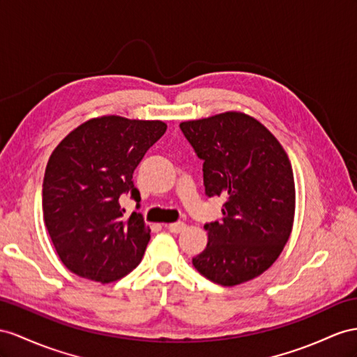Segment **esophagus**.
<instances>
[{
    "label": "esophagus",
    "mask_w": 357,
    "mask_h": 357,
    "mask_svg": "<svg viewBox=\"0 0 357 357\" xmlns=\"http://www.w3.org/2000/svg\"><path fill=\"white\" fill-rule=\"evenodd\" d=\"M167 229L170 231V232H173V234H181L182 231L185 229V223H182V222H176V223H170L169 226H167Z\"/></svg>",
    "instance_id": "esophagus-1"
}]
</instances>
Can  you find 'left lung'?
<instances>
[{
    "instance_id": "obj_1",
    "label": "left lung",
    "mask_w": 357,
    "mask_h": 357,
    "mask_svg": "<svg viewBox=\"0 0 357 357\" xmlns=\"http://www.w3.org/2000/svg\"><path fill=\"white\" fill-rule=\"evenodd\" d=\"M204 161L208 197H223L220 222L206 223L195 268L218 285L258 278L279 258L294 222L296 187L287 152L266 126L227 112L179 125Z\"/></svg>"
}]
</instances>
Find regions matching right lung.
Wrapping results in <instances>:
<instances>
[{"instance_id":"add662e5","label":"right lung","mask_w":357,"mask_h":357,"mask_svg":"<svg viewBox=\"0 0 357 357\" xmlns=\"http://www.w3.org/2000/svg\"><path fill=\"white\" fill-rule=\"evenodd\" d=\"M167 125L102 116L69 132L51 153L42 188L43 220L61 262L81 278L108 283L139 266L151 240L132 173Z\"/></svg>"}]
</instances>
